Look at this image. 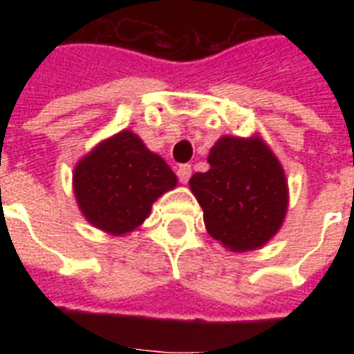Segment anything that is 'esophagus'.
<instances>
[{"label":"esophagus","mask_w":354,"mask_h":354,"mask_svg":"<svg viewBox=\"0 0 354 354\" xmlns=\"http://www.w3.org/2000/svg\"><path fill=\"white\" fill-rule=\"evenodd\" d=\"M178 178H180V182L182 183H187L189 178H191V172H193V169H191V165H180L178 167Z\"/></svg>","instance_id":"1"}]
</instances>
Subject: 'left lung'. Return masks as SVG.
<instances>
[{"label":"left lung","mask_w":354,"mask_h":354,"mask_svg":"<svg viewBox=\"0 0 354 354\" xmlns=\"http://www.w3.org/2000/svg\"><path fill=\"white\" fill-rule=\"evenodd\" d=\"M207 163V171L189 180L207 233L230 252L263 248L288 211V182L277 156L259 133L222 136L211 147Z\"/></svg>","instance_id":"obj_1"}]
</instances>
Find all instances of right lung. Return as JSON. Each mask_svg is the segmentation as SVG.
Returning a JSON list of instances; mask_svg holds the SVG:
<instances>
[{
  "instance_id": "obj_1",
  "label": "right lung",
  "mask_w": 354,
  "mask_h": 354,
  "mask_svg": "<svg viewBox=\"0 0 354 354\" xmlns=\"http://www.w3.org/2000/svg\"><path fill=\"white\" fill-rule=\"evenodd\" d=\"M176 185L171 167L132 130L102 139L73 169L80 213L91 226L113 236L139 230L156 200Z\"/></svg>"
}]
</instances>
